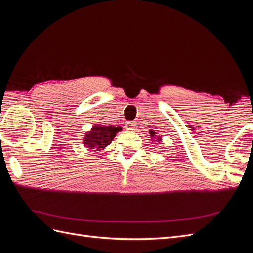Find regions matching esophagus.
<instances>
[{
	"label": "esophagus",
	"instance_id": "esophagus-1",
	"mask_svg": "<svg viewBox=\"0 0 253 253\" xmlns=\"http://www.w3.org/2000/svg\"><path fill=\"white\" fill-rule=\"evenodd\" d=\"M126 129H128V131H134V129L136 128V124L135 122H127V124L126 125Z\"/></svg>",
	"mask_w": 253,
	"mask_h": 253
}]
</instances>
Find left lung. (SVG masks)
<instances>
[{"label": "left lung", "mask_w": 253, "mask_h": 253, "mask_svg": "<svg viewBox=\"0 0 253 253\" xmlns=\"http://www.w3.org/2000/svg\"><path fill=\"white\" fill-rule=\"evenodd\" d=\"M150 133V136H151V141H162V137L160 136H156V133L153 131V129H151V131L149 132ZM150 140V139H149Z\"/></svg>", "instance_id": "1"}]
</instances>
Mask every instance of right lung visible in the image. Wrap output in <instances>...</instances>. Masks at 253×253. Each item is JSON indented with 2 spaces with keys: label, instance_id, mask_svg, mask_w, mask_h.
<instances>
[{
  "label": "right lung",
  "instance_id": "obj_1",
  "mask_svg": "<svg viewBox=\"0 0 253 253\" xmlns=\"http://www.w3.org/2000/svg\"><path fill=\"white\" fill-rule=\"evenodd\" d=\"M120 131V126L97 124L96 126H93L89 132L85 133L83 138V144L84 147L95 152L103 150L113 141L115 136Z\"/></svg>",
  "mask_w": 253,
  "mask_h": 253
}]
</instances>
